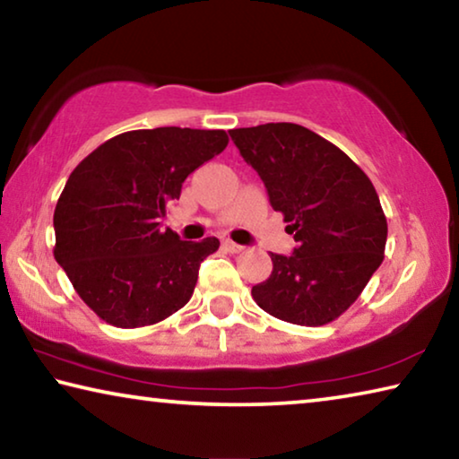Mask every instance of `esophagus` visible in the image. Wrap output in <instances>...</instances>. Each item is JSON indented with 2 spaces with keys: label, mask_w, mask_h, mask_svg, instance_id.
<instances>
[{
  "label": "esophagus",
  "mask_w": 459,
  "mask_h": 459,
  "mask_svg": "<svg viewBox=\"0 0 459 459\" xmlns=\"http://www.w3.org/2000/svg\"><path fill=\"white\" fill-rule=\"evenodd\" d=\"M222 247H224V248H227V251H229V253H240V251H243V247H240V245H237V243H232V240H224V243H222Z\"/></svg>",
  "instance_id": "1"
}]
</instances>
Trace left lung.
<instances>
[{"label":"left lung","instance_id":"obj_1","mask_svg":"<svg viewBox=\"0 0 459 459\" xmlns=\"http://www.w3.org/2000/svg\"><path fill=\"white\" fill-rule=\"evenodd\" d=\"M229 134L298 243L290 257L271 253L273 271L253 287V299L290 324L333 322L385 259L386 219L375 186L340 147L295 123Z\"/></svg>","mask_w":459,"mask_h":459}]
</instances>
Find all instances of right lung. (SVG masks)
<instances>
[{"label": "right lung", "mask_w": 459, "mask_h": 459, "mask_svg": "<svg viewBox=\"0 0 459 459\" xmlns=\"http://www.w3.org/2000/svg\"><path fill=\"white\" fill-rule=\"evenodd\" d=\"M227 143L222 129H137L73 169L54 211V259L100 320L142 328L188 304L200 263L221 243L180 240L160 221L186 178Z\"/></svg>", "instance_id": "add662e5"}]
</instances>
